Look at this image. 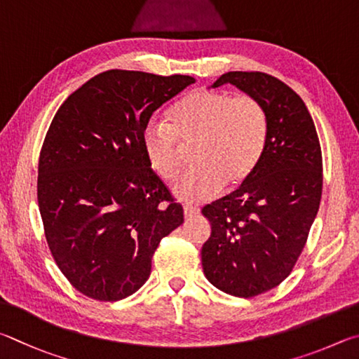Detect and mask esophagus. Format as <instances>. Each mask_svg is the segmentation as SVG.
Masks as SVG:
<instances>
[{"label":"esophagus","instance_id":"esophagus-1","mask_svg":"<svg viewBox=\"0 0 359 359\" xmlns=\"http://www.w3.org/2000/svg\"><path fill=\"white\" fill-rule=\"evenodd\" d=\"M198 215H200V208H198V206L184 205V216H186V217H194V216H198Z\"/></svg>","mask_w":359,"mask_h":359}]
</instances>
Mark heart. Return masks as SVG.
<instances>
[{
  "instance_id": "obj_1",
  "label": "heart",
  "mask_w": 359,
  "mask_h": 359,
  "mask_svg": "<svg viewBox=\"0 0 359 359\" xmlns=\"http://www.w3.org/2000/svg\"><path fill=\"white\" fill-rule=\"evenodd\" d=\"M170 123L149 118L142 129V148L151 168L173 181L183 167V144H194L196 168L173 186L183 202H208L225 184L241 186L265 154L269 137L268 111L248 94L231 97L216 90H196L178 100Z\"/></svg>"
}]
</instances>
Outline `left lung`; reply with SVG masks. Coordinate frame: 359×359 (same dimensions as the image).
<instances>
[{
    "instance_id": "8db88e82",
    "label": "left lung",
    "mask_w": 359,
    "mask_h": 359,
    "mask_svg": "<svg viewBox=\"0 0 359 359\" xmlns=\"http://www.w3.org/2000/svg\"><path fill=\"white\" fill-rule=\"evenodd\" d=\"M230 83L265 105L268 144L252 176L202 210L211 236L203 273L219 290L252 298L278 287L304 249L322 198V149L316 124L297 93L265 72H227Z\"/></svg>"
}]
</instances>
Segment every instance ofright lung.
Segmentation results:
<instances>
[{"mask_svg": "<svg viewBox=\"0 0 359 359\" xmlns=\"http://www.w3.org/2000/svg\"><path fill=\"white\" fill-rule=\"evenodd\" d=\"M196 79L111 69L56 111L37 168V203L53 260L74 288L97 301L135 293L183 206L144 157L142 129Z\"/></svg>", "mask_w": 359, "mask_h": 359, "instance_id": "obj_1", "label": "right lung"}]
</instances>
